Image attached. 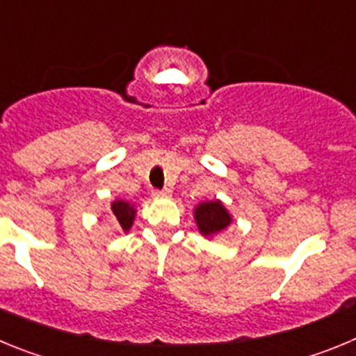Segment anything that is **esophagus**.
I'll return each instance as SVG.
<instances>
[{
  "label": "esophagus",
  "mask_w": 356,
  "mask_h": 356,
  "mask_svg": "<svg viewBox=\"0 0 356 356\" xmlns=\"http://www.w3.org/2000/svg\"><path fill=\"white\" fill-rule=\"evenodd\" d=\"M172 191L168 190V188H165V190H154L152 191V197L156 198H166V197H170Z\"/></svg>",
  "instance_id": "obj_1"
}]
</instances>
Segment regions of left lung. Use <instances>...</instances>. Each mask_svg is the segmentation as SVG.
I'll return each mask as SVG.
<instances>
[{"label":"left lung","mask_w":356,"mask_h":356,"mask_svg":"<svg viewBox=\"0 0 356 356\" xmlns=\"http://www.w3.org/2000/svg\"><path fill=\"white\" fill-rule=\"evenodd\" d=\"M195 220H197L198 230L204 236H214L229 225L230 214L227 213L220 200L202 202L200 206L195 209Z\"/></svg>","instance_id":"1"}]
</instances>
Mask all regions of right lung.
<instances>
[{"label": "right lung", "instance_id": "obj_1", "mask_svg": "<svg viewBox=\"0 0 356 356\" xmlns=\"http://www.w3.org/2000/svg\"><path fill=\"white\" fill-rule=\"evenodd\" d=\"M111 211H113V216L117 218V222L120 223L124 230H129V227L133 225V220H134V209L133 206H129L127 202L124 200H117L111 204Z\"/></svg>", "mask_w": 356, "mask_h": 356}]
</instances>
